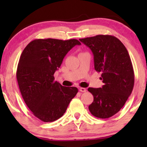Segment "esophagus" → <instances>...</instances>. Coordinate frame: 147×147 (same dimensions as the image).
Returning <instances> with one entry per match:
<instances>
[{
	"instance_id": "obj_1",
	"label": "esophagus",
	"mask_w": 147,
	"mask_h": 147,
	"mask_svg": "<svg viewBox=\"0 0 147 147\" xmlns=\"http://www.w3.org/2000/svg\"><path fill=\"white\" fill-rule=\"evenodd\" d=\"M79 90L81 92H86V89L84 88H80Z\"/></svg>"
}]
</instances>
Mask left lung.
I'll return each instance as SVG.
<instances>
[{"instance_id":"8db88e82","label":"left lung","mask_w":147,"mask_h":147,"mask_svg":"<svg viewBox=\"0 0 147 147\" xmlns=\"http://www.w3.org/2000/svg\"><path fill=\"white\" fill-rule=\"evenodd\" d=\"M80 41L93 53L94 68L102 73L104 84L102 88L88 89L94 96L88 108L96 117L108 118L120 111L133 90L134 74L129 54L112 35H98Z\"/></svg>"}]
</instances>
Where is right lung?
Returning <instances> with one entry per match:
<instances>
[{
    "label": "right lung",
    "mask_w": 147,
    "mask_h": 147,
    "mask_svg": "<svg viewBox=\"0 0 147 147\" xmlns=\"http://www.w3.org/2000/svg\"><path fill=\"white\" fill-rule=\"evenodd\" d=\"M77 39H35L24 49L17 70L20 92L34 116L41 121L53 122L65 113L77 94L76 87H65L55 81L54 73L59 68Z\"/></svg>",
    "instance_id": "1"
}]
</instances>
